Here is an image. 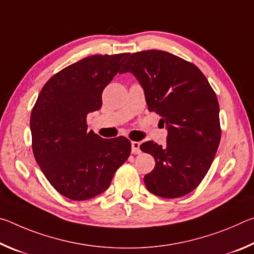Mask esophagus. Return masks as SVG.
Listing matches in <instances>:
<instances>
[{
  "label": "esophagus",
  "instance_id": "34e87169",
  "mask_svg": "<svg viewBox=\"0 0 254 254\" xmlns=\"http://www.w3.org/2000/svg\"><path fill=\"white\" fill-rule=\"evenodd\" d=\"M131 148H132V153L133 154H139L141 152L140 142H137V141H132Z\"/></svg>",
  "mask_w": 254,
  "mask_h": 254
}]
</instances>
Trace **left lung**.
Instances as JSON below:
<instances>
[{"mask_svg":"<svg viewBox=\"0 0 254 254\" xmlns=\"http://www.w3.org/2000/svg\"><path fill=\"white\" fill-rule=\"evenodd\" d=\"M130 71L144 91L149 111L166 123V145H140L156 167L144 176L148 190L163 198L189 194L201 183L221 140L220 105L199 68L161 50L132 54L121 74Z\"/></svg>","mask_w":254,"mask_h":254,"instance_id":"obj_1","label":"left lung"}]
</instances>
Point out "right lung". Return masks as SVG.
Instances as JSON below:
<instances>
[{"label": "right lung", "mask_w": 254, "mask_h": 254, "mask_svg": "<svg viewBox=\"0 0 254 254\" xmlns=\"http://www.w3.org/2000/svg\"><path fill=\"white\" fill-rule=\"evenodd\" d=\"M130 54L94 55L55 74L34 104L32 151L56 190L72 200L102 194L131 153L127 137L103 139L87 130V114L102 106V93Z\"/></svg>", "instance_id": "obj_1"}]
</instances>
